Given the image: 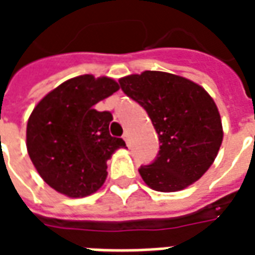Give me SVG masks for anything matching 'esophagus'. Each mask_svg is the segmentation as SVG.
I'll list each match as a JSON object with an SVG mask.
<instances>
[{"instance_id": "34e87169", "label": "esophagus", "mask_w": 255, "mask_h": 255, "mask_svg": "<svg viewBox=\"0 0 255 255\" xmlns=\"http://www.w3.org/2000/svg\"><path fill=\"white\" fill-rule=\"evenodd\" d=\"M123 139L126 140L127 146H129V133H128L127 131H126V132H124V135H123Z\"/></svg>"}]
</instances>
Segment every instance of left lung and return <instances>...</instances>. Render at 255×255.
<instances>
[{
  "label": "left lung",
  "mask_w": 255,
  "mask_h": 255,
  "mask_svg": "<svg viewBox=\"0 0 255 255\" xmlns=\"http://www.w3.org/2000/svg\"><path fill=\"white\" fill-rule=\"evenodd\" d=\"M147 112L158 133L155 160L139 173L155 191L173 192L197 182L213 164L223 142L217 106L201 86L173 73L144 71L119 80Z\"/></svg>",
  "instance_id": "8db88e82"
}]
</instances>
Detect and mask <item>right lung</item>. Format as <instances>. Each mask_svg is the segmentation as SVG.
Returning a JSON list of instances; mask_svg holds the SVG:
<instances>
[{
	"label": "right lung",
	"mask_w": 255,
	"mask_h": 255,
	"mask_svg": "<svg viewBox=\"0 0 255 255\" xmlns=\"http://www.w3.org/2000/svg\"><path fill=\"white\" fill-rule=\"evenodd\" d=\"M117 90L113 79L82 75L60 84L34 108L27 123V150L38 173L56 191L87 197L104 184L106 161L126 142L109 133L111 112L93 106Z\"/></svg>",
	"instance_id": "right-lung-1"
}]
</instances>
